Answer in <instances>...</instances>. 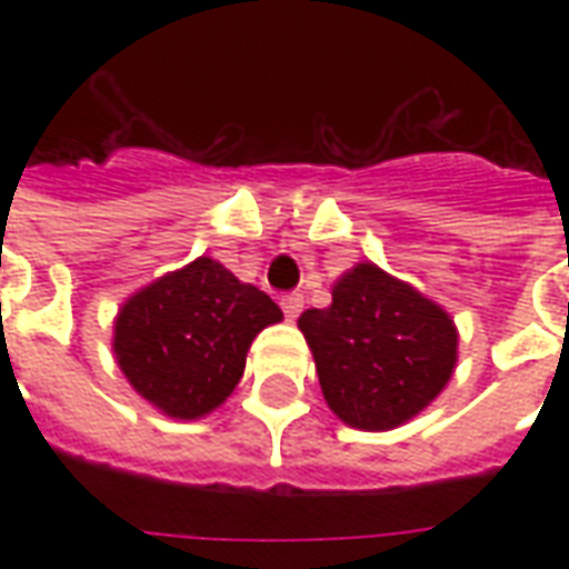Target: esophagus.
Masks as SVG:
<instances>
[{
    "instance_id": "esophagus-1",
    "label": "esophagus",
    "mask_w": 569,
    "mask_h": 569,
    "mask_svg": "<svg viewBox=\"0 0 569 569\" xmlns=\"http://www.w3.org/2000/svg\"><path fill=\"white\" fill-rule=\"evenodd\" d=\"M280 308H283L286 320H296L301 308H305V296L301 292H289V296L280 298Z\"/></svg>"
}]
</instances>
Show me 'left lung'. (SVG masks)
<instances>
[{"instance_id":"obj_1","label":"left lung","mask_w":569,"mask_h":569,"mask_svg":"<svg viewBox=\"0 0 569 569\" xmlns=\"http://www.w3.org/2000/svg\"><path fill=\"white\" fill-rule=\"evenodd\" d=\"M326 406L347 427L383 432L418 418L457 366L451 313L415 286L359 261L332 286L329 308L298 317Z\"/></svg>"}]
</instances>
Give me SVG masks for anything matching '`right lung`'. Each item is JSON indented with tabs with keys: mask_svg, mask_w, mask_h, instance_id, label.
<instances>
[{
	"mask_svg": "<svg viewBox=\"0 0 569 569\" xmlns=\"http://www.w3.org/2000/svg\"><path fill=\"white\" fill-rule=\"evenodd\" d=\"M283 310L222 261L200 256L121 305L112 353L137 393L176 420L207 418L247 369L256 335Z\"/></svg>",
	"mask_w": 569,
	"mask_h": 569,
	"instance_id": "obj_1",
	"label": "right lung"
}]
</instances>
